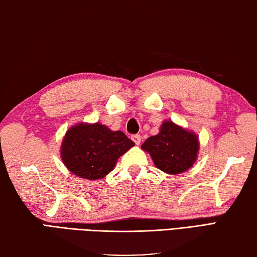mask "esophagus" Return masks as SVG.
Returning a JSON list of instances; mask_svg holds the SVG:
<instances>
[{
	"label": "esophagus",
	"instance_id": "1",
	"mask_svg": "<svg viewBox=\"0 0 257 257\" xmlns=\"http://www.w3.org/2000/svg\"><path fill=\"white\" fill-rule=\"evenodd\" d=\"M132 140H133L135 144L139 145L140 143H141V135H139V134H134V135H132Z\"/></svg>",
	"mask_w": 257,
	"mask_h": 257
}]
</instances>
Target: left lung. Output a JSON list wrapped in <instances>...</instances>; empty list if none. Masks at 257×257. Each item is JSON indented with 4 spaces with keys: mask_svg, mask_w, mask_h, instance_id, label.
<instances>
[{
    "mask_svg": "<svg viewBox=\"0 0 257 257\" xmlns=\"http://www.w3.org/2000/svg\"><path fill=\"white\" fill-rule=\"evenodd\" d=\"M156 167L169 174L187 171L195 163L199 150L197 135L172 122H164L160 133L145 140L141 147Z\"/></svg>",
    "mask_w": 257,
    "mask_h": 257,
    "instance_id": "left-lung-1",
    "label": "left lung"
}]
</instances>
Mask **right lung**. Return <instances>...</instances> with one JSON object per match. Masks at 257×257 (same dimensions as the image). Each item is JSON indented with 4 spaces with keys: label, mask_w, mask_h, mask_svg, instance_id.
<instances>
[{
    "label": "right lung",
    "mask_w": 257,
    "mask_h": 257,
    "mask_svg": "<svg viewBox=\"0 0 257 257\" xmlns=\"http://www.w3.org/2000/svg\"><path fill=\"white\" fill-rule=\"evenodd\" d=\"M134 144L120 131L113 132L99 123H80L66 133L61 159L72 173L96 180L112 171L117 159Z\"/></svg>",
    "instance_id": "obj_1"
}]
</instances>
